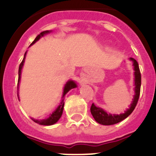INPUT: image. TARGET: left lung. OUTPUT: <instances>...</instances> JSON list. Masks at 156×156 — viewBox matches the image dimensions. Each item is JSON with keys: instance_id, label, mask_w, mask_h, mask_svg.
<instances>
[{"instance_id": "obj_1", "label": "left lung", "mask_w": 156, "mask_h": 156, "mask_svg": "<svg viewBox=\"0 0 156 156\" xmlns=\"http://www.w3.org/2000/svg\"><path fill=\"white\" fill-rule=\"evenodd\" d=\"M130 60L133 62V66H134V85H135V95L133 97V102L130 105L129 108H128L124 113L119 114V115H112V114H108L106 112H105L102 108H98L94 105L92 104L90 107V112L92 115L96 120L100 124L102 125H113L115 123L121 122L122 120L125 119L126 117L129 116L132 113V112L134 110L135 107L137 105V101H138L139 96H140V84H141V76H140V69L137 62L133 58H130Z\"/></svg>"}]
</instances>
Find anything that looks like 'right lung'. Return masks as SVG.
Returning <instances> with one entry per match:
<instances>
[{
    "label": "right lung",
    "mask_w": 156,
    "mask_h": 156,
    "mask_svg": "<svg viewBox=\"0 0 156 156\" xmlns=\"http://www.w3.org/2000/svg\"><path fill=\"white\" fill-rule=\"evenodd\" d=\"M48 33H50V31H48V30H46V31H44V32H42V33H41V34H40L39 35H38L37 37H36L35 40H34V42L32 43V44L30 45L34 44V43H35L36 41H38V40H39L41 37H43V36L44 35V34H48ZM26 55H27V52L25 53L24 58H23V61H22V62L20 63V65H19V80H18V87H19V80H20V77H21L22 68H23V64H24L25 58H26ZM75 87H76V84L75 82H73V80L68 81V82L66 83V86H65V87H64V91H63L62 98L65 97V95L66 94V93H67V92L69 91V90H71V89H73V88H75ZM17 95H18V96H19L18 93H17ZM18 98H19V97H18ZM63 108H64V102H63V100H62V101L61 104L59 105L58 107V108H56L55 111L52 114H51V115H49V117H48V119H43V120H36V119H33V120H34L35 122L38 123V124L44 125V126H50V125H53V124H55V122H57L58 121V119H60V118H61L62 115Z\"/></svg>",
    "instance_id": "right-lung-1"
}]
</instances>
